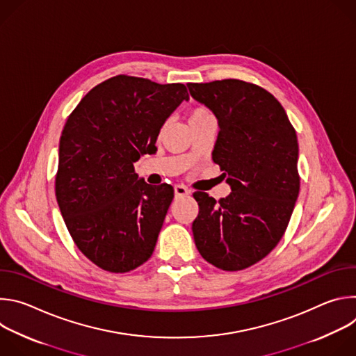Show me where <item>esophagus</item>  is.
<instances>
[{
	"mask_svg": "<svg viewBox=\"0 0 356 356\" xmlns=\"http://www.w3.org/2000/svg\"><path fill=\"white\" fill-rule=\"evenodd\" d=\"M190 194V190L183 186V184H176L175 186V195L176 197H183V195H188Z\"/></svg>",
	"mask_w": 356,
	"mask_h": 356,
	"instance_id": "34e87169",
	"label": "esophagus"
}]
</instances>
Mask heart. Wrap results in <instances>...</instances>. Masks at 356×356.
Segmentation results:
<instances>
[{
	"label": "heart",
	"mask_w": 356,
	"mask_h": 356,
	"mask_svg": "<svg viewBox=\"0 0 356 356\" xmlns=\"http://www.w3.org/2000/svg\"><path fill=\"white\" fill-rule=\"evenodd\" d=\"M209 117H214L211 114V111L206 107H201V106H197V107H193L188 114H187V118H188V124L191 122H195V121H200V120H204V118H209Z\"/></svg>",
	"instance_id": "b5f03b06"
}]
</instances>
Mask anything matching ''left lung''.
<instances>
[{"instance_id":"8db88e82","label":"left lung","mask_w":356,"mask_h":356,"mask_svg":"<svg viewBox=\"0 0 356 356\" xmlns=\"http://www.w3.org/2000/svg\"><path fill=\"white\" fill-rule=\"evenodd\" d=\"M187 87L218 120L213 161L232 190L218 202L193 194L194 242L216 268L242 270L262 261L289 225L300 190L296 131L279 101L257 84L227 79Z\"/></svg>"}]
</instances>
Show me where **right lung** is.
<instances>
[{
    "mask_svg": "<svg viewBox=\"0 0 356 356\" xmlns=\"http://www.w3.org/2000/svg\"><path fill=\"white\" fill-rule=\"evenodd\" d=\"M188 99L184 84L120 74L91 88L69 115L59 143L56 200L65 224L94 265L125 273L154 253L173 187L138 179L165 121Z\"/></svg>",
    "mask_w": 356,
    "mask_h": 356,
    "instance_id": "add662e5",
    "label": "right lung"
}]
</instances>
